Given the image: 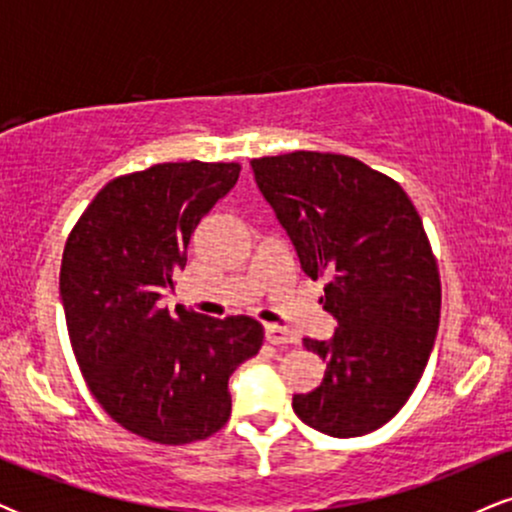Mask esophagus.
Segmentation results:
<instances>
[{
    "label": "esophagus",
    "mask_w": 512,
    "mask_h": 512,
    "mask_svg": "<svg viewBox=\"0 0 512 512\" xmlns=\"http://www.w3.org/2000/svg\"><path fill=\"white\" fill-rule=\"evenodd\" d=\"M264 337H267V342L274 346H289V344L298 342L296 334H293L291 330H286V327H279V325L264 327Z\"/></svg>",
    "instance_id": "esophagus-1"
}]
</instances>
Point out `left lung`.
Instances as JSON below:
<instances>
[{
	"mask_svg": "<svg viewBox=\"0 0 512 512\" xmlns=\"http://www.w3.org/2000/svg\"><path fill=\"white\" fill-rule=\"evenodd\" d=\"M310 279L325 276L327 363L320 387L293 395L303 424L334 438L385 426L424 375L440 320V276L424 223L395 180L351 156L293 151L250 161Z\"/></svg>",
	"mask_w": 512,
	"mask_h": 512,
	"instance_id": "obj_1",
	"label": "left lung"
}]
</instances>
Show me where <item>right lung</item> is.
Segmentation results:
<instances>
[{
	"mask_svg": "<svg viewBox=\"0 0 512 512\" xmlns=\"http://www.w3.org/2000/svg\"><path fill=\"white\" fill-rule=\"evenodd\" d=\"M238 163H158L103 187L64 245L60 298L88 390L110 419L163 445L209 438L231 416L228 378L260 351L248 315L216 320L161 298L197 223L238 182Z\"/></svg>",
	"mask_w": 512,
	"mask_h": 512,
	"instance_id": "obj_1",
	"label": "right lung"
}]
</instances>
